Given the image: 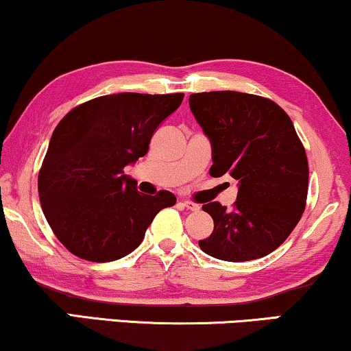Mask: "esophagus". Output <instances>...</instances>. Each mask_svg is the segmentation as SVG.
<instances>
[{
    "label": "esophagus",
    "instance_id": "1",
    "mask_svg": "<svg viewBox=\"0 0 351 351\" xmlns=\"http://www.w3.org/2000/svg\"><path fill=\"white\" fill-rule=\"evenodd\" d=\"M179 204H180V206L186 208V209H190V211H198V209H199V204L193 203V202H189V199H186V202H180Z\"/></svg>",
    "mask_w": 351,
    "mask_h": 351
}]
</instances>
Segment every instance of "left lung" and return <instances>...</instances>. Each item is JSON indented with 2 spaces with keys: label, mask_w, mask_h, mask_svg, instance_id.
I'll use <instances>...</instances> for the list:
<instances>
[{
  "label": "left lung",
  "mask_w": 351,
  "mask_h": 351,
  "mask_svg": "<svg viewBox=\"0 0 351 351\" xmlns=\"http://www.w3.org/2000/svg\"><path fill=\"white\" fill-rule=\"evenodd\" d=\"M189 103L211 140L209 174L239 180L230 209L203 204L215 230L199 248L232 263L266 256L292 234L306 206L308 158L292 119L269 98L230 90L192 93Z\"/></svg>",
  "instance_id": "1"
}]
</instances>
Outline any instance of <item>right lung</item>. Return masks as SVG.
I'll return each instance as SVG.
<instances>
[{"mask_svg": "<svg viewBox=\"0 0 351 351\" xmlns=\"http://www.w3.org/2000/svg\"><path fill=\"white\" fill-rule=\"evenodd\" d=\"M184 93L104 95L59 121L40 167L38 197L58 240L77 258L119 259L176 197L136 192L124 167L148 153L158 125L180 106Z\"/></svg>", "mask_w": 351, "mask_h": 351, "instance_id": "obj_1", "label": "right lung"}]
</instances>
